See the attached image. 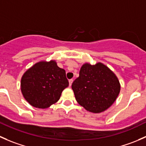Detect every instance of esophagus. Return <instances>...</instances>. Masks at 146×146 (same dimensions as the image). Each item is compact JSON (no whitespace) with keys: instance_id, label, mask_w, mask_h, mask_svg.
Segmentation results:
<instances>
[{"instance_id":"esophagus-1","label":"esophagus","mask_w":146,"mask_h":146,"mask_svg":"<svg viewBox=\"0 0 146 146\" xmlns=\"http://www.w3.org/2000/svg\"><path fill=\"white\" fill-rule=\"evenodd\" d=\"M72 82H73V79H70V80H69V84H70V86H71L72 84Z\"/></svg>"}]
</instances>
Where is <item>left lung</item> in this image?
Masks as SVG:
<instances>
[{"mask_svg":"<svg viewBox=\"0 0 146 146\" xmlns=\"http://www.w3.org/2000/svg\"><path fill=\"white\" fill-rule=\"evenodd\" d=\"M72 88L81 106L88 112L100 113L116 100L121 86L117 76L106 64L84 63Z\"/></svg>","mask_w":146,"mask_h":146,"instance_id":"8db88e82","label":"left lung"}]
</instances>
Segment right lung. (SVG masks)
<instances>
[{
  "label": "right lung",
  "instance_id": "obj_1",
  "mask_svg": "<svg viewBox=\"0 0 146 146\" xmlns=\"http://www.w3.org/2000/svg\"><path fill=\"white\" fill-rule=\"evenodd\" d=\"M21 91L31 106L46 109L59 100L69 86L65 70L55 60L39 61L29 68L21 79Z\"/></svg>",
  "mask_w": 146,
  "mask_h": 146
}]
</instances>
